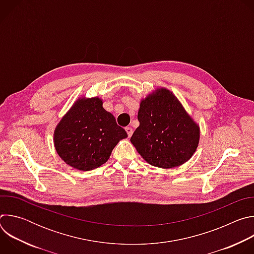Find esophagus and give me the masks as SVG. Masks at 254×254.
<instances>
[{"instance_id":"1","label":"esophagus","mask_w":254,"mask_h":254,"mask_svg":"<svg viewBox=\"0 0 254 254\" xmlns=\"http://www.w3.org/2000/svg\"><path fill=\"white\" fill-rule=\"evenodd\" d=\"M126 131H127V133L128 135V137H130L131 134H132V128L130 127H126Z\"/></svg>"}]
</instances>
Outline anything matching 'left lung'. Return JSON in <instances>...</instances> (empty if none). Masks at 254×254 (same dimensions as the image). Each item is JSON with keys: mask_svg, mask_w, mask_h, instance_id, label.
Instances as JSON below:
<instances>
[{"mask_svg": "<svg viewBox=\"0 0 254 254\" xmlns=\"http://www.w3.org/2000/svg\"><path fill=\"white\" fill-rule=\"evenodd\" d=\"M139 126L130 141L141 158L152 166L170 169L188 162L200 140V127L176 95L158 87L140 99Z\"/></svg>", "mask_w": 254, "mask_h": 254, "instance_id": "obj_1", "label": "left lung"}]
</instances>
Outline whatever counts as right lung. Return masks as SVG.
Returning <instances> with one entry per match:
<instances>
[{
  "mask_svg": "<svg viewBox=\"0 0 254 254\" xmlns=\"http://www.w3.org/2000/svg\"><path fill=\"white\" fill-rule=\"evenodd\" d=\"M98 96H81L62 117L54 130V147L70 167L80 171L96 169L107 162L127 131L102 106Z\"/></svg>",
  "mask_w": 254,
  "mask_h": 254,
  "instance_id": "obj_1",
  "label": "right lung"
}]
</instances>
